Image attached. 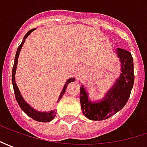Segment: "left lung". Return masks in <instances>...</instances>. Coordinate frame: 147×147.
<instances>
[{"label": "left lung", "instance_id": "1", "mask_svg": "<svg viewBox=\"0 0 147 147\" xmlns=\"http://www.w3.org/2000/svg\"><path fill=\"white\" fill-rule=\"evenodd\" d=\"M116 54L121 65L120 74L103 98L92 101L86 88L81 84V109L88 119L100 121L109 119L123 108L130 96L134 83L133 57L129 51L121 48L116 49Z\"/></svg>", "mask_w": 147, "mask_h": 147}]
</instances>
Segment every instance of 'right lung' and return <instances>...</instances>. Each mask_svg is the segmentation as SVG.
I'll use <instances>...</instances> for the list:
<instances>
[{
	"label": "right lung",
	"instance_id": "1",
	"mask_svg": "<svg viewBox=\"0 0 147 147\" xmlns=\"http://www.w3.org/2000/svg\"><path fill=\"white\" fill-rule=\"evenodd\" d=\"M35 30V28H32L31 30L28 32L26 33V35L23 38V41L20 45V47L17 49V51H16V55H15V57H14V66H13V69H12V84H13V88H14V95H15V98L16 100L18 102V104L20 106V108L22 109V110L25 113L26 115L28 116H29L30 118H32V119L36 120L38 122H43V123H47V122L51 121L55 118V116L56 115V111L55 110H51L48 112H42V111H38V110H35L30 105L28 104V102H26V100L24 99L23 96L21 95L20 92V89L18 88L16 82H15V73H16V69H17V65H18V58L20 56V52L21 51V48L24 45V43L25 42L26 38L29 36V34L31 33L32 32H33ZM75 81V78H71L69 79H68L66 82H65V86L63 88V90L61 92V93L59 95V99L57 101H59V100L62 98L63 95L65 94V90L67 88V86L70 83V82Z\"/></svg>",
	"mask_w": 147,
	"mask_h": 147
}]
</instances>
